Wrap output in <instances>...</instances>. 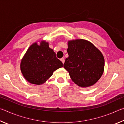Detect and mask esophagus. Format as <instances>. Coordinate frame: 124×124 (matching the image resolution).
Masks as SVG:
<instances>
[{"label": "esophagus", "mask_w": 124, "mask_h": 124, "mask_svg": "<svg viewBox=\"0 0 124 124\" xmlns=\"http://www.w3.org/2000/svg\"><path fill=\"white\" fill-rule=\"evenodd\" d=\"M61 61L63 63V64H64V61H65V60H64V58H62L61 59Z\"/></svg>", "instance_id": "1"}]
</instances>
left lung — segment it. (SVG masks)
I'll return each mask as SVG.
<instances>
[{"label": "left lung", "mask_w": 124, "mask_h": 124, "mask_svg": "<svg viewBox=\"0 0 124 124\" xmlns=\"http://www.w3.org/2000/svg\"><path fill=\"white\" fill-rule=\"evenodd\" d=\"M64 68L72 81L81 87H87L97 82L104 72V58L93 44L84 39L68 41Z\"/></svg>", "instance_id": "8db88e82"}]
</instances>
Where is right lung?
Listing matches in <instances>:
<instances>
[{"label": "right lung", "instance_id": "add662e5", "mask_svg": "<svg viewBox=\"0 0 124 124\" xmlns=\"http://www.w3.org/2000/svg\"><path fill=\"white\" fill-rule=\"evenodd\" d=\"M63 67L55 52L49 47L48 42L41 40L33 43L27 50L20 63V69L25 79L29 83L42 85Z\"/></svg>", "mask_w": 124, "mask_h": 124}]
</instances>
